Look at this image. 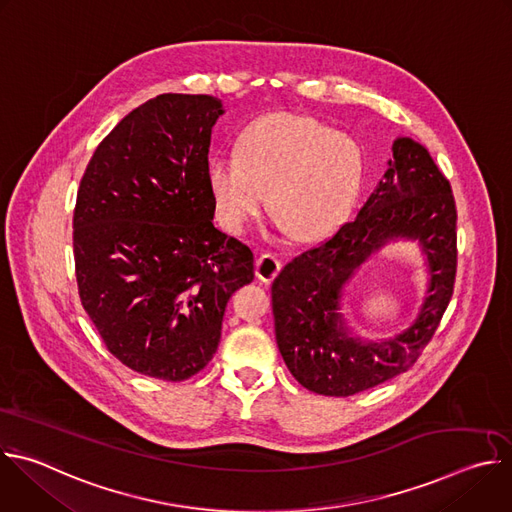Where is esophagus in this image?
<instances>
[{"instance_id": "1", "label": "esophagus", "mask_w": 512, "mask_h": 512, "mask_svg": "<svg viewBox=\"0 0 512 512\" xmlns=\"http://www.w3.org/2000/svg\"><path fill=\"white\" fill-rule=\"evenodd\" d=\"M281 271V261L277 259V255L273 253H263L261 257H257L255 261V275L261 281H271L277 277V273Z\"/></svg>"}]
</instances>
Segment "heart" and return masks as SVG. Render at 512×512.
Listing matches in <instances>:
<instances>
[{"mask_svg":"<svg viewBox=\"0 0 512 512\" xmlns=\"http://www.w3.org/2000/svg\"><path fill=\"white\" fill-rule=\"evenodd\" d=\"M208 186L218 221L243 233L269 206L300 241L330 233L350 208L362 180V150L346 133L294 113L249 125L237 154L208 160Z\"/></svg>","mask_w":512,"mask_h":512,"instance_id":"obj_1","label":"heart"}]
</instances>
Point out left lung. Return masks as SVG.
<instances>
[{
	"label": "left lung",
	"mask_w": 512,
	"mask_h": 512,
	"mask_svg": "<svg viewBox=\"0 0 512 512\" xmlns=\"http://www.w3.org/2000/svg\"><path fill=\"white\" fill-rule=\"evenodd\" d=\"M456 202L448 178L411 137H397L389 168L356 218L275 277V340L296 381L318 395L348 397L409 371L452 300L458 265ZM417 240L430 281L416 320L381 343L352 337L339 314L353 271L389 240Z\"/></svg>",
	"instance_id": "1"
}]
</instances>
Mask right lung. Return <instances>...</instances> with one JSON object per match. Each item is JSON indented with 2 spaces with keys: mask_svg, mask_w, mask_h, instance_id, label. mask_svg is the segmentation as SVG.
Returning <instances> with one entry per match:
<instances>
[{
  "mask_svg": "<svg viewBox=\"0 0 512 512\" xmlns=\"http://www.w3.org/2000/svg\"><path fill=\"white\" fill-rule=\"evenodd\" d=\"M225 113L166 93L125 115L79 186V296L109 352L135 373L186 381L221 342L227 302L253 281V251L212 223L208 148Z\"/></svg>",
  "mask_w": 512,
  "mask_h": 512,
  "instance_id": "obj_1",
  "label": "right lung"
}]
</instances>
